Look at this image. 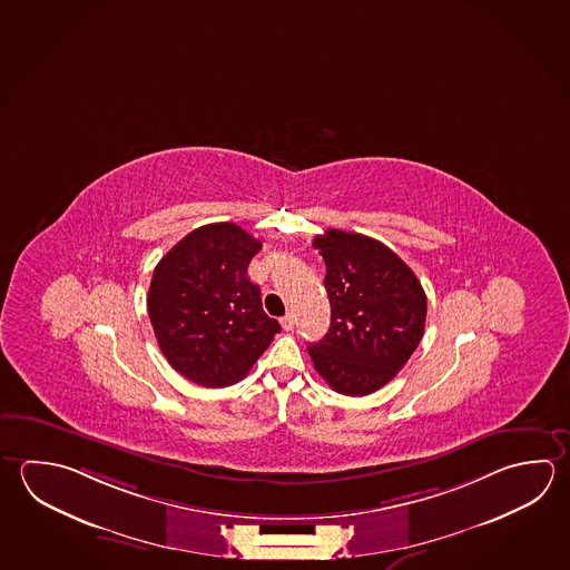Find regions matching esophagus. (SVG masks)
Segmentation results:
<instances>
[{"instance_id":"obj_1","label":"esophagus","mask_w":570,"mask_h":570,"mask_svg":"<svg viewBox=\"0 0 570 570\" xmlns=\"http://www.w3.org/2000/svg\"><path fill=\"white\" fill-rule=\"evenodd\" d=\"M295 322H297V320H295V313H287V315L281 320V325H283L285 332H291V330L295 327Z\"/></svg>"}]
</instances>
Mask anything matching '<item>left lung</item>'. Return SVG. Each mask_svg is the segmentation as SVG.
I'll use <instances>...</instances> for the list:
<instances>
[{
	"instance_id": "1",
	"label": "left lung",
	"mask_w": 570,
	"mask_h": 570,
	"mask_svg": "<svg viewBox=\"0 0 570 570\" xmlns=\"http://www.w3.org/2000/svg\"><path fill=\"white\" fill-rule=\"evenodd\" d=\"M313 247L325 259L332 325L307 347L315 372L343 395L392 382L424 335L425 293L414 271L380 240L330 228Z\"/></svg>"
}]
</instances>
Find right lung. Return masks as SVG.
<instances>
[{"instance_id":"obj_1","label":"right lung","mask_w":570,"mask_h":570,"mask_svg":"<svg viewBox=\"0 0 570 570\" xmlns=\"http://www.w3.org/2000/svg\"><path fill=\"white\" fill-rule=\"evenodd\" d=\"M259 250L261 240L235 223H213L180 238L156 265L148 317L160 352L190 382L237 383L281 332L247 277Z\"/></svg>"}]
</instances>
